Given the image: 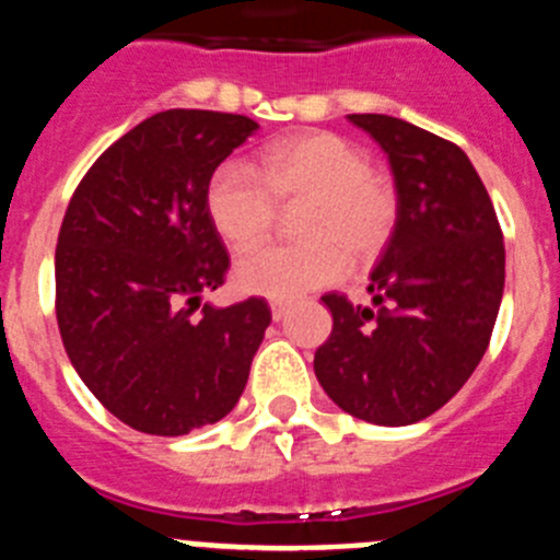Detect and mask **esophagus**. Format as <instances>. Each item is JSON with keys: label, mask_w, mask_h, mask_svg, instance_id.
<instances>
[{"label": "esophagus", "mask_w": 560, "mask_h": 560, "mask_svg": "<svg viewBox=\"0 0 560 560\" xmlns=\"http://www.w3.org/2000/svg\"><path fill=\"white\" fill-rule=\"evenodd\" d=\"M287 301H270V313H273V320H281L287 315Z\"/></svg>", "instance_id": "esophagus-1"}]
</instances>
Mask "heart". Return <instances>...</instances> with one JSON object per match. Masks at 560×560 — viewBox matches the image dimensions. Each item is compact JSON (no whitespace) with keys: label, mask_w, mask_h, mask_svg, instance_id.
Masks as SVG:
<instances>
[{"label":"heart","mask_w":560,"mask_h":560,"mask_svg":"<svg viewBox=\"0 0 560 560\" xmlns=\"http://www.w3.org/2000/svg\"><path fill=\"white\" fill-rule=\"evenodd\" d=\"M299 242L242 253L233 284L287 301L332 284L347 265H369L397 225V191L366 152L335 132H299L261 152L259 174L240 160L217 165L206 188L211 225L233 247L265 240L281 208L299 206Z\"/></svg>","instance_id":"1"}]
</instances>
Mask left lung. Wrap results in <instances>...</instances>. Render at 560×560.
Here are the masks:
<instances>
[{
    "mask_svg": "<svg viewBox=\"0 0 560 560\" xmlns=\"http://www.w3.org/2000/svg\"><path fill=\"white\" fill-rule=\"evenodd\" d=\"M388 154L397 225L372 270L374 307L327 293L332 332L315 377L347 415L411 425L465 386L504 293V242L468 154L388 115H349Z\"/></svg>",
    "mask_w": 560,
    "mask_h": 560,
    "instance_id": "1",
    "label": "left lung"
}]
</instances>
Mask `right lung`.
Instances as JSON below:
<instances>
[{"instance_id": "obj_1", "label": "right lung", "mask_w": 560, "mask_h": 560, "mask_svg": "<svg viewBox=\"0 0 560 560\" xmlns=\"http://www.w3.org/2000/svg\"><path fill=\"white\" fill-rule=\"evenodd\" d=\"M256 129L231 112H158L92 163L67 206L58 332L86 388L135 431L183 436L222 420L245 392L267 301L194 310L231 267L208 179Z\"/></svg>"}]
</instances>
